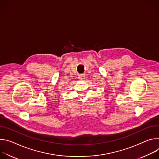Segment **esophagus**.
<instances>
[{
	"label": "esophagus",
	"instance_id": "obj_1",
	"mask_svg": "<svg viewBox=\"0 0 159 159\" xmlns=\"http://www.w3.org/2000/svg\"><path fill=\"white\" fill-rule=\"evenodd\" d=\"M84 76V75L83 74H81V75H79V78H83Z\"/></svg>",
	"mask_w": 159,
	"mask_h": 159
}]
</instances>
